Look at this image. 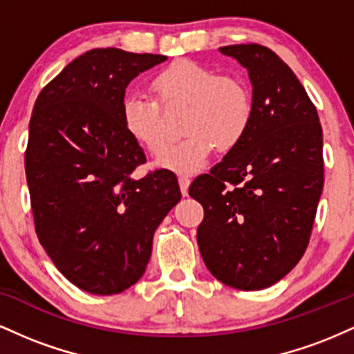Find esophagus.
Returning a JSON list of instances; mask_svg holds the SVG:
<instances>
[{
  "label": "esophagus",
  "instance_id": "34e87169",
  "mask_svg": "<svg viewBox=\"0 0 354 354\" xmlns=\"http://www.w3.org/2000/svg\"><path fill=\"white\" fill-rule=\"evenodd\" d=\"M178 181H180V189H181L183 196H186V194H188V188H189V183H191V180H189V176H188V174H181V176H180V178H178Z\"/></svg>",
  "mask_w": 354,
  "mask_h": 354
}]
</instances>
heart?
Segmentation results:
<instances>
[{
  "label": "heart",
  "instance_id": "obj_1",
  "mask_svg": "<svg viewBox=\"0 0 354 354\" xmlns=\"http://www.w3.org/2000/svg\"><path fill=\"white\" fill-rule=\"evenodd\" d=\"M151 91L161 106L186 104L181 133L158 156L156 165L176 173H193L209 160L214 148L230 151L241 143L253 120V98L238 76L191 59H178L153 76ZM121 121L129 136L151 154L165 145L160 106L153 98L133 93L121 104Z\"/></svg>",
  "mask_w": 354,
  "mask_h": 354
}]
</instances>
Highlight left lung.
<instances>
[{
	"instance_id": "8db88e82",
	"label": "left lung",
	"mask_w": 354,
	"mask_h": 354,
	"mask_svg": "<svg viewBox=\"0 0 354 354\" xmlns=\"http://www.w3.org/2000/svg\"><path fill=\"white\" fill-rule=\"evenodd\" d=\"M253 84V120L236 148L191 183L201 203L198 246L211 274L263 290L298 265L323 191V129L310 96L284 61L261 44L219 48Z\"/></svg>"
}]
</instances>
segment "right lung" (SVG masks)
<instances>
[{
    "instance_id": "add662e5",
    "label": "right lung",
    "mask_w": 354,
    "mask_h": 354,
    "mask_svg": "<svg viewBox=\"0 0 354 354\" xmlns=\"http://www.w3.org/2000/svg\"><path fill=\"white\" fill-rule=\"evenodd\" d=\"M166 59L96 48L36 98L24 153L35 230L55 266L86 293L133 286L154 231L181 200L173 171L131 176L146 156L121 121L129 81Z\"/></svg>"
}]
</instances>
